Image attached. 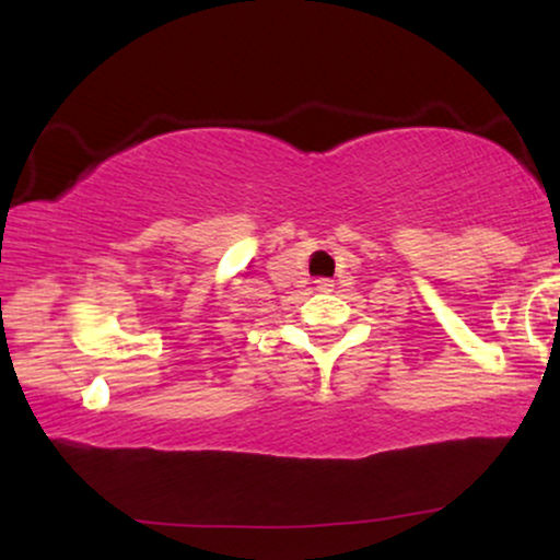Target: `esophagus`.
I'll use <instances>...</instances> for the list:
<instances>
[{"label":"esophagus","instance_id":"obj_1","mask_svg":"<svg viewBox=\"0 0 560 560\" xmlns=\"http://www.w3.org/2000/svg\"><path fill=\"white\" fill-rule=\"evenodd\" d=\"M331 281L329 279H318L316 281V289H318V292H331Z\"/></svg>","mask_w":560,"mask_h":560}]
</instances>
